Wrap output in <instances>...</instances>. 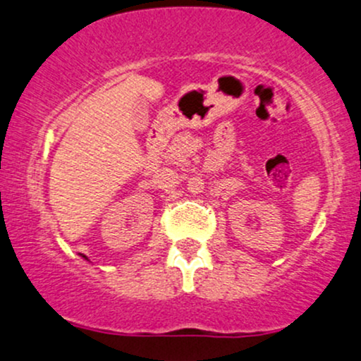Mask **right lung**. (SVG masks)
Masks as SVG:
<instances>
[{"mask_svg":"<svg viewBox=\"0 0 361 361\" xmlns=\"http://www.w3.org/2000/svg\"><path fill=\"white\" fill-rule=\"evenodd\" d=\"M82 258H85V259H86V256H85V255H82Z\"/></svg>","mask_w":361,"mask_h":361,"instance_id":"1","label":"right lung"}]
</instances>
